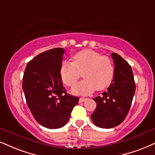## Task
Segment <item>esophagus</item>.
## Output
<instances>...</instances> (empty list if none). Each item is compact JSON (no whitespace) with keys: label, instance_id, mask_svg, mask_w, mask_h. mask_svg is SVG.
I'll use <instances>...</instances> for the list:
<instances>
[{"label":"esophagus","instance_id":"1","mask_svg":"<svg viewBox=\"0 0 155 155\" xmlns=\"http://www.w3.org/2000/svg\"><path fill=\"white\" fill-rule=\"evenodd\" d=\"M87 98H80L79 99V103H81V102H84V101H85L87 100Z\"/></svg>","mask_w":155,"mask_h":155}]
</instances>
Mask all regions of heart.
Segmentation results:
<instances>
[{
	"label": "heart",
	"mask_w": 155,
	"mask_h": 155,
	"mask_svg": "<svg viewBox=\"0 0 155 155\" xmlns=\"http://www.w3.org/2000/svg\"><path fill=\"white\" fill-rule=\"evenodd\" d=\"M73 62L64 61L60 68L62 81L68 87H73L81 76L84 79L72 91L74 94L87 95L97 89H107L113 81L114 66L110 58L93 50L80 51L73 56Z\"/></svg>",
	"instance_id": "1"
}]
</instances>
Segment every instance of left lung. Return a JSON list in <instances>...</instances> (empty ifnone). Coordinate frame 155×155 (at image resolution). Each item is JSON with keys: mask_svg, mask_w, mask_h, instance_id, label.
Listing matches in <instances>:
<instances>
[{"mask_svg": "<svg viewBox=\"0 0 155 155\" xmlns=\"http://www.w3.org/2000/svg\"><path fill=\"white\" fill-rule=\"evenodd\" d=\"M114 64V76L107 91L94 98L97 108L91 115L95 125L109 129L120 124L130 111L136 86L132 68L116 53L111 54Z\"/></svg>", "mask_w": 155, "mask_h": 155, "instance_id": "obj_1", "label": "left lung"}]
</instances>
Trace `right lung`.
I'll list each match as a JSON object with an SVG mask.
<instances>
[{
  "mask_svg": "<svg viewBox=\"0 0 155 155\" xmlns=\"http://www.w3.org/2000/svg\"><path fill=\"white\" fill-rule=\"evenodd\" d=\"M64 50L56 48L38 54L27 64L23 77L25 100L43 127L57 129L69 119L79 98L66 93L60 75Z\"/></svg>",
  "mask_w": 155,
  "mask_h": 155,
  "instance_id": "right-lung-1",
  "label": "right lung"
}]
</instances>
